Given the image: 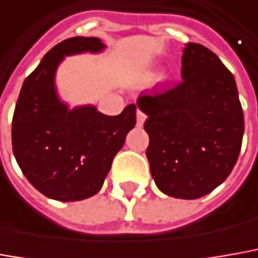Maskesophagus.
Here are the masks:
<instances>
[{"label":"esophagus","instance_id":"1","mask_svg":"<svg viewBox=\"0 0 258 258\" xmlns=\"http://www.w3.org/2000/svg\"><path fill=\"white\" fill-rule=\"evenodd\" d=\"M145 118H147V115H145V113H143L140 108L137 110V125L138 127H141L144 124V121H145Z\"/></svg>","mask_w":258,"mask_h":258}]
</instances>
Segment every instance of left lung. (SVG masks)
Wrapping results in <instances>:
<instances>
[{
	"instance_id": "left-lung-1",
	"label": "left lung",
	"mask_w": 258,
	"mask_h": 258,
	"mask_svg": "<svg viewBox=\"0 0 258 258\" xmlns=\"http://www.w3.org/2000/svg\"><path fill=\"white\" fill-rule=\"evenodd\" d=\"M182 80L137 100L148 115L147 158L161 192L179 199L210 194L230 175L241 150L244 117L232 72L210 49L189 42Z\"/></svg>"
}]
</instances>
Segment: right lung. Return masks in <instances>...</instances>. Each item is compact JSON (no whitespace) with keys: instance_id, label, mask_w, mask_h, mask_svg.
<instances>
[{"instance_id":"add662e5","label":"right lung","mask_w":258,"mask_h":258,"mask_svg":"<svg viewBox=\"0 0 258 258\" xmlns=\"http://www.w3.org/2000/svg\"><path fill=\"white\" fill-rule=\"evenodd\" d=\"M99 38H69L49 50L25 79L12 117V151L33 188L75 202L99 192L115 154L136 125V104L118 115L94 107L68 110L55 93V70L64 55L97 52Z\"/></svg>"}]
</instances>
